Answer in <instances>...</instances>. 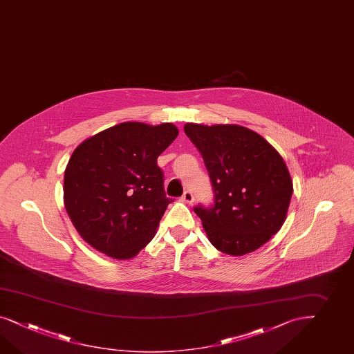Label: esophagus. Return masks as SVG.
I'll return each mask as SVG.
<instances>
[{"label": "esophagus", "instance_id": "esophagus-1", "mask_svg": "<svg viewBox=\"0 0 354 354\" xmlns=\"http://www.w3.org/2000/svg\"><path fill=\"white\" fill-rule=\"evenodd\" d=\"M182 201L185 202V203H192V202H193V194H192L191 192H184V194H183L182 197Z\"/></svg>", "mask_w": 354, "mask_h": 354}]
</instances>
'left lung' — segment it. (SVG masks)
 I'll use <instances>...</instances> for the list:
<instances>
[{
    "instance_id": "obj_1",
    "label": "left lung",
    "mask_w": 354,
    "mask_h": 354,
    "mask_svg": "<svg viewBox=\"0 0 354 354\" xmlns=\"http://www.w3.org/2000/svg\"><path fill=\"white\" fill-rule=\"evenodd\" d=\"M207 167L215 203L197 206L215 249L242 257L263 246L286 220L292 180L274 147L258 133L233 124H184Z\"/></svg>"
}]
</instances>
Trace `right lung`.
Masks as SVG:
<instances>
[{
  "label": "right lung",
  "instance_id": "add662e5",
  "mask_svg": "<svg viewBox=\"0 0 354 354\" xmlns=\"http://www.w3.org/2000/svg\"><path fill=\"white\" fill-rule=\"evenodd\" d=\"M175 124L122 122L85 139L64 171L63 200L78 234L117 260L133 259L154 237L170 203L157 158Z\"/></svg>",
  "mask_w": 354,
  "mask_h": 354
}]
</instances>
